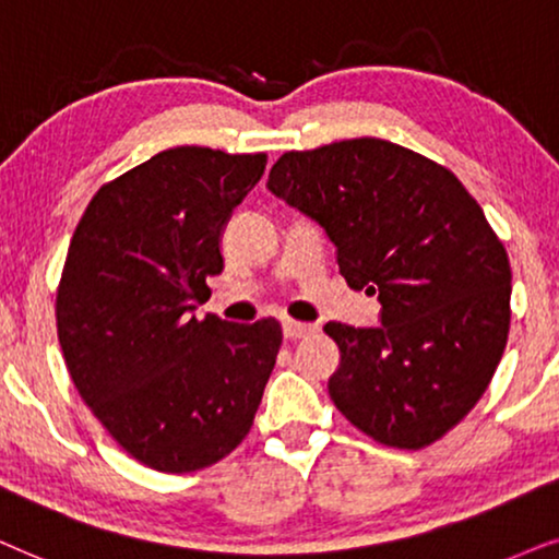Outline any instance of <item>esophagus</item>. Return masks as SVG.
Returning <instances> with one entry per match:
<instances>
[{"mask_svg": "<svg viewBox=\"0 0 559 559\" xmlns=\"http://www.w3.org/2000/svg\"><path fill=\"white\" fill-rule=\"evenodd\" d=\"M311 334H317L314 324L292 322V319H286V322H284V337L286 340H307V337H311Z\"/></svg>", "mask_w": 559, "mask_h": 559, "instance_id": "obj_1", "label": "esophagus"}]
</instances>
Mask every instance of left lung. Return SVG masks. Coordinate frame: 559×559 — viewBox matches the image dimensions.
I'll use <instances>...</instances> for the list:
<instances>
[{
	"label": "left lung",
	"instance_id": "8db88e82",
	"mask_svg": "<svg viewBox=\"0 0 559 559\" xmlns=\"http://www.w3.org/2000/svg\"><path fill=\"white\" fill-rule=\"evenodd\" d=\"M267 191L314 219L381 326L324 324L334 406L376 442L419 450L478 404L511 322V267L455 174L378 138L284 153Z\"/></svg>",
	"mask_w": 559,
	"mask_h": 559
}]
</instances>
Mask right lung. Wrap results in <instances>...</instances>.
Segmentation results:
<instances>
[{
    "mask_svg": "<svg viewBox=\"0 0 559 559\" xmlns=\"http://www.w3.org/2000/svg\"><path fill=\"white\" fill-rule=\"evenodd\" d=\"M265 163V153L170 147L104 183L73 233L56 296L66 366L102 427L153 471L229 455L271 378L284 340L275 319L191 317Z\"/></svg>",
    "mask_w": 559,
    "mask_h": 559,
    "instance_id": "obj_1",
    "label": "right lung"
}]
</instances>
